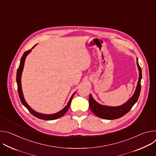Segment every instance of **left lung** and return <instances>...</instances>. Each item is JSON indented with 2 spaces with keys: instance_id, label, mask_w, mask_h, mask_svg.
<instances>
[{
  "instance_id": "left-lung-1",
  "label": "left lung",
  "mask_w": 156,
  "mask_h": 156,
  "mask_svg": "<svg viewBox=\"0 0 156 156\" xmlns=\"http://www.w3.org/2000/svg\"><path fill=\"white\" fill-rule=\"evenodd\" d=\"M136 63L139 70V78L136 90L131 98L125 104L116 107L101 105L96 102L90 94L89 98V105L91 110L96 116L106 120L119 119L126 114L137 102L141 91V80L142 79V70L139 65L138 58H136Z\"/></svg>"
}]
</instances>
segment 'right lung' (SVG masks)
I'll list each match as a JSON object with an SVG mask.
<instances>
[{"mask_svg":"<svg viewBox=\"0 0 156 156\" xmlns=\"http://www.w3.org/2000/svg\"><path fill=\"white\" fill-rule=\"evenodd\" d=\"M36 46V45H35ZM35 46H34L30 50L26 51L23 56L21 57V60H20V65L19 67L17 70V72H16V83H17V86H18V95L20 99V101L23 104L28 110L29 112L33 115L34 117L39 119H42V120H55L57 119L60 118L61 117H62L63 115H64L65 114V113L67 112V110H69L72 100L73 99V97L74 96L76 92H75L72 96H71L67 105H66L63 109H62L59 112L53 114H41L39 112H36L35 110H34L32 108L30 107V106L27 104V102H26L24 96H23V91H22V88H21V75H22V72H23V68H24V65H25V59L27 56L31 52V50L35 47Z\"/></svg>","mask_w":156,"mask_h":156,"instance_id":"obj_1","label":"right lung"}]
</instances>
